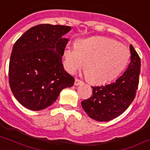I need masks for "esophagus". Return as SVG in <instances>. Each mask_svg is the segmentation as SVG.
I'll return each instance as SVG.
<instances>
[{
    "instance_id": "34e87169",
    "label": "esophagus",
    "mask_w": 150,
    "mask_h": 150,
    "mask_svg": "<svg viewBox=\"0 0 150 150\" xmlns=\"http://www.w3.org/2000/svg\"><path fill=\"white\" fill-rule=\"evenodd\" d=\"M82 83H83V82H82V80L79 79H77V78L75 79V86H79V85H81V84H82Z\"/></svg>"
}]
</instances>
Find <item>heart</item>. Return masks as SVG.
I'll use <instances>...</instances> for the list:
<instances>
[{
    "mask_svg": "<svg viewBox=\"0 0 150 150\" xmlns=\"http://www.w3.org/2000/svg\"><path fill=\"white\" fill-rule=\"evenodd\" d=\"M130 58L128 48L113 39L93 36L76 41L64 51V66L74 73L83 64L87 79L96 84L110 82L125 68Z\"/></svg>",
    "mask_w": 150,
    "mask_h": 150,
    "instance_id": "obj_1",
    "label": "heart"
}]
</instances>
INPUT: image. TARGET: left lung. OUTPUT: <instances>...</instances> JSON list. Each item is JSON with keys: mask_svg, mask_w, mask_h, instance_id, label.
Here are the masks:
<instances>
[{"mask_svg": "<svg viewBox=\"0 0 150 150\" xmlns=\"http://www.w3.org/2000/svg\"><path fill=\"white\" fill-rule=\"evenodd\" d=\"M131 62L128 69L114 82L92 86L93 94L82 101V107L89 117L98 121H108L125 111L136 95L139 82L141 61L130 45Z\"/></svg>", "mask_w": 150, "mask_h": 150, "instance_id": "8db88e82", "label": "left lung"}]
</instances>
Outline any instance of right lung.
Instances as JSON below:
<instances>
[{
	"label": "right lung",
	"instance_id": "1",
	"mask_svg": "<svg viewBox=\"0 0 150 150\" xmlns=\"http://www.w3.org/2000/svg\"><path fill=\"white\" fill-rule=\"evenodd\" d=\"M70 26L40 24L27 30L13 46L9 84L16 100L27 109L40 110L53 104L75 79L64 71L62 56Z\"/></svg>",
	"mask_w": 150,
	"mask_h": 150
}]
</instances>
